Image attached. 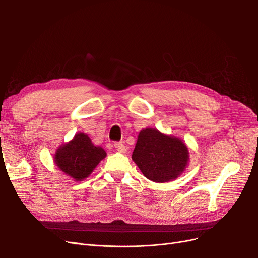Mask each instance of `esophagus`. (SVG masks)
Returning a JSON list of instances; mask_svg holds the SVG:
<instances>
[{
    "instance_id": "obj_1",
    "label": "esophagus",
    "mask_w": 258,
    "mask_h": 258,
    "mask_svg": "<svg viewBox=\"0 0 258 258\" xmlns=\"http://www.w3.org/2000/svg\"><path fill=\"white\" fill-rule=\"evenodd\" d=\"M115 148H116L119 153H125L126 152V146L123 145L122 142H116V143L114 144Z\"/></svg>"
}]
</instances>
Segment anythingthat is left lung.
<instances>
[{
  "label": "left lung",
  "instance_id": "8db88e82",
  "mask_svg": "<svg viewBox=\"0 0 258 258\" xmlns=\"http://www.w3.org/2000/svg\"><path fill=\"white\" fill-rule=\"evenodd\" d=\"M188 154L181 140L165 136L157 129H143L139 133L132 160L146 178L166 182L177 178L184 170Z\"/></svg>",
  "mask_w": 258,
  "mask_h": 258
}]
</instances>
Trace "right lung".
I'll return each mask as SVG.
<instances>
[{
  "label": "right lung",
  "mask_w": 258,
  "mask_h": 258,
  "mask_svg": "<svg viewBox=\"0 0 258 258\" xmlns=\"http://www.w3.org/2000/svg\"><path fill=\"white\" fill-rule=\"evenodd\" d=\"M106 156L104 150L95 146L85 133H78L74 140L57 149L55 163L61 171L76 180H82Z\"/></svg>",
  "instance_id": "1"
}]
</instances>
